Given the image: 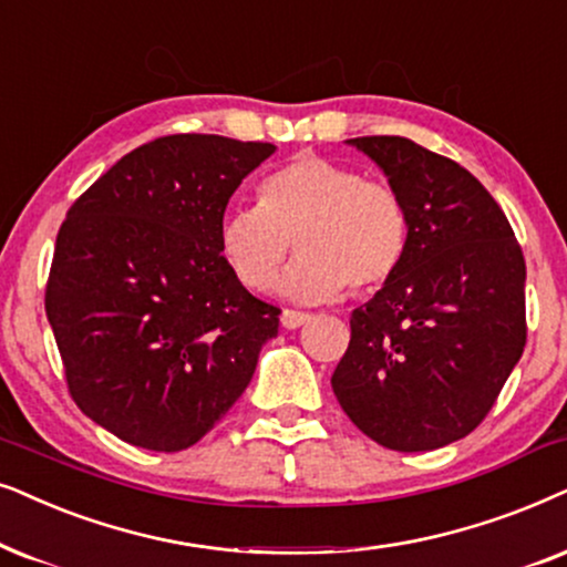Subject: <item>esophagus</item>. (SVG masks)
<instances>
[{
	"mask_svg": "<svg viewBox=\"0 0 567 567\" xmlns=\"http://www.w3.org/2000/svg\"><path fill=\"white\" fill-rule=\"evenodd\" d=\"M311 319V316L303 313V311H292V308H285L282 316H279V321H282L285 329H298L303 327V323Z\"/></svg>",
	"mask_w": 567,
	"mask_h": 567,
	"instance_id": "1",
	"label": "esophagus"
}]
</instances>
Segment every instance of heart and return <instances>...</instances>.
<instances>
[{
    "label": "heart",
    "instance_id": "b5f03b06",
    "mask_svg": "<svg viewBox=\"0 0 567 567\" xmlns=\"http://www.w3.org/2000/svg\"><path fill=\"white\" fill-rule=\"evenodd\" d=\"M220 256L248 290H264L292 240L300 256L277 290L300 303L337 298L344 285L371 292L402 267L410 217L402 194L350 165L298 155L269 173L254 207L230 209L217 230Z\"/></svg>",
    "mask_w": 567,
    "mask_h": 567
}]
</instances>
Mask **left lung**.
Here are the masks:
<instances>
[{"label":"left lung","instance_id":"left-lung-1","mask_svg":"<svg viewBox=\"0 0 567 567\" xmlns=\"http://www.w3.org/2000/svg\"><path fill=\"white\" fill-rule=\"evenodd\" d=\"M402 194L410 246L350 316L331 389L391 451H433L493 410L526 344V264L508 217L462 165L406 137H354Z\"/></svg>","mask_w":567,"mask_h":567}]
</instances>
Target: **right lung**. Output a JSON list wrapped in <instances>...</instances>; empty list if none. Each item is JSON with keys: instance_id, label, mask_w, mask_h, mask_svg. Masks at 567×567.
Wrapping results in <instances>:
<instances>
[{"instance_id": "add662e5", "label": "right lung", "mask_w": 567, "mask_h": 567, "mask_svg": "<svg viewBox=\"0 0 567 567\" xmlns=\"http://www.w3.org/2000/svg\"><path fill=\"white\" fill-rule=\"evenodd\" d=\"M269 142L171 134L103 173L66 213L47 316L74 404L121 441L184 451L236 404L279 308L220 256L233 192Z\"/></svg>"}]
</instances>
